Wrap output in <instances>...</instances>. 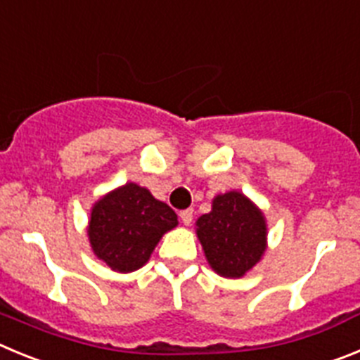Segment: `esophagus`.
<instances>
[{"label":"esophagus","mask_w":360,"mask_h":360,"mask_svg":"<svg viewBox=\"0 0 360 360\" xmlns=\"http://www.w3.org/2000/svg\"><path fill=\"white\" fill-rule=\"evenodd\" d=\"M179 217L181 220H183L184 226H190L193 220V210H183V212L179 213Z\"/></svg>","instance_id":"1"}]
</instances>
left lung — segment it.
I'll list each match as a JSON object with an SVG mask.
<instances>
[{
	"instance_id": "1",
	"label": "left lung",
	"mask_w": 360,
	"mask_h": 360,
	"mask_svg": "<svg viewBox=\"0 0 360 360\" xmlns=\"http://www.w3.org/2000/svg\"><path fill=\"white\" fill-rule=\"evenodd\" d=\"M195 233L210 267L222 278H242L267 249L264 212L238 190L219 193L212 212L197 219Z\"/></svg>"
}]
</instances>
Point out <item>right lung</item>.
<instances>
[{
  "instance_id": "obj_1",
  "label": "right lung",
  "mask_w": 360,
  "mask_h": 360,
  "mask_svg": "<svg viewBox=\"0 0 360 360\" xmlns=\"http://www.w3.org/2000/svg\"><path fill=\"white\" fill-rule=\"evenodd\" d=\"M177 226V215L147 188L125 183L91 208L87 238L98 260L116 273L143 267L161 236Z\"/></svg>"
}]
</instances>
